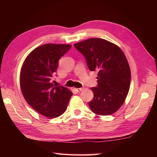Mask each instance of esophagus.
Instances as JSON below:
<instances>
[{"instance_id":"esophagus-1","label":"esophagus","mask_w":157,"mask_h":157,"mask_svg":"<svg viewBox=\"0 0 157 157\" xmlns=\"http://www.w3.org/2000/svg\"><path fill=\"white\" fill-rule=\"evenodd\" d=\"M83 89H84V88H74L76 92H81Z\"/></svg>"}]
</instances>
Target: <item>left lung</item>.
Segmentation results:
<instances>
[{
  "mask_svg": "<svg viewBox=\"0 0 157 157\" xmlns=\"http://www.w3.org/2000/svg\"><path fill=\"white\" fill-rule=\"evenodd\" d=\"M74 46L84 55L90 71L98 72V85L91 88L94 98L89 102L90 109L100 115L113 114L124 102L131 82L124 53L113 43L98 38L76 43Z\"/></svg>",
  "mask_w": 157,
  "mask_h": 157,
  "instance_id": "obj_1",
  "label": "left lung"
}]
</instances>
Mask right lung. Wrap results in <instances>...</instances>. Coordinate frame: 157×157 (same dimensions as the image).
I'll list each match as a JSON object with an SVG mask.
<instances>
[{
    "instance_id": "right-lung-1",
    "label": "right lung",
    "mask_w": 157,
    "mask_h": 157,
    "mask_svg": "<svg viewBox=\"0 0 157 157\" xmlns=\"http://www.w3.org/2000/svg\"><path fill=\"white\" fill-rule=\"evenodd\" d=\"M69 44H46L38 46L26 57L20 73V86L25 100L42 115L55 118L64 113L72 92L64 86L53 84L51 79L59 59Z\"/></svg>"
}]
</instances>
